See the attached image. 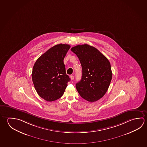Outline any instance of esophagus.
I'll return each mask as SVG.
<instances>
[{
  "mask_svg": "<svg viewBox=\"0 0 147 147\" xmlns=\"http://www.w3.org/2000/svg\"><path fill=\"white\" fill-rule=\"evenodd\" d=\"M70 78H71V80H73L74 79V76L73 75H71V76H70Z\"/></svg>",
  "mask_w": 147,
  "mask_h": 147,
  "instance_id": "34e87169",
  "label": "esophagus"
}]
</instances>
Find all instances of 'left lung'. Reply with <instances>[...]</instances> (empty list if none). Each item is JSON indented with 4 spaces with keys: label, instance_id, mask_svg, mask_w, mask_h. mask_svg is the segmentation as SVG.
Listing matches in <instances>:
<instances>
[{
    "label": "left lung",
    "instance_id": "obj_1",
    "mask_svg": "<svg viewBox=\"0 0 147 147\" xmlns=\"http://www.w3.org/2000/svg\"><path fill=\"white\" fill-rule=\"evenodd\" d=\"M76 55L82 67V79L76 84L80 95L94 102L100 100L108 90L112 79L111 63L94 47L78 45L71 49Z\"/></svg>",
    "mask_w": 147,
    "mask_h": 147
}]
</instances>
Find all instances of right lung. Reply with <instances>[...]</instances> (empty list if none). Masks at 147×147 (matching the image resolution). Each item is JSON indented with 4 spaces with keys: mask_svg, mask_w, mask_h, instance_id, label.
I'll list each match as a JSON object with an SVG mask.
<instances>
[{
    "mask_svg": "<svg viewBox=\"0 0 147 147\" xmlns=\"http://www.w3.org/2000/svg\"><path fill=\"white\" fill-rule=\"evenodd\" d=\"M70 47L68 44L56 45L42 55L34 65L32 82L38 94L45 100L52 102L61 98L70 81L63 63Z\"/></svg>",
    "mask_w": 147,
    "mask_h": 147,
    "instance_id": "1",
    "label": "right lung"
}]
</instances>
